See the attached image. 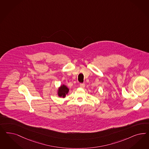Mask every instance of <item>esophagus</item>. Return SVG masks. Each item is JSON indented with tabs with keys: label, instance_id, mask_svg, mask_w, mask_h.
Instances as JSON below:
<instances>
[{
	"label": "esophagus",
	"instance_id": "1",
	"mask_svg": "<svg viewBox=\"0 0 149 149\" xmlns=\"http://www.w3.org/2000/svg\"><path fill=\"white\" fill-rule=\"evenodd\" d=\"M79 86H80L81 88H84L85 87V84L84 83H80Z\"/></svg>",
	"mask_w": 149,
	"mask_h": 149
}]
</instances>
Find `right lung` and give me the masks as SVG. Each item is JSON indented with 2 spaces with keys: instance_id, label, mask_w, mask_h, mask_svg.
<instances>
[{
  "instance_id": "1",
  "label": "right lung",
  "mask_w": 149,
  "mask_h": 149,
  "mask_svg": "<svg viewBox=\"0 0 149 149\" xmlns=\"http://www.w3.org/2000/svg\"><path fill=\"white\" fill-rule=\"evenodd\" d=\"M68 91L69 89L67 88V86L65 85H63L62 86H60V88L58 89V95L60 97H65L66 96V94L68 93Z\"/></svg>"
}]
</instances>
